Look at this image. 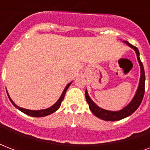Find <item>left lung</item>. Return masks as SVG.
I'll list each match as a JSON object with an SVG mask.
<instances>
[{"label":"left lung","instance_id":"left-lung-1","mask_svg":"<svg viewBox=\"0 0 150 150\" xmlns=\"http://www.w3.org/2000/svg\"><path fill=\"white\" fill-rule=\"evenodd\" d=\"M123 43H126L129 47L132 48L133 50L135 51L136 56H137L138 61L139 64L140 66V79L139 83V86L136 90L135 96L133 99L131 100V102L128 103L127 106L124 107L123 109L117 110V111H111V110H107L103 109L101 107L95 103L91 100L89 97L87 89H86V100L88 104H89V109L92 111V113L95 115L96 117L99 118L104 120V121H116L121 120V119L125 118L127 117L130 116L131 114L134 113V112L138 109V107H139V105L142 103V100L143 99L145 93V71L144 68H143V64H142V61L140 60L139 57V51L138 50V48L135 46L132 45L129 43L128 41H123Z\"/></svg>","mask_w":150,"mask_h":150}]
</instances>
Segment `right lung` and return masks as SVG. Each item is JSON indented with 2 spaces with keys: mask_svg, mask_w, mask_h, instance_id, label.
I'll return each instance as SVG.
<instances>
[{
  "mask_svg": "<svg viewBox=\"0 0 150 150\" xmlns=\"http://www.w3.org/2000/svg\"><path fill=\"white\" fill-rule=\"evenodd\" d=\"M71 82H71L70 83H68V84L66 86V87L64 88V89L63 93H62V94H61V96H60V98L58 99V100H57V102L55 103H54L53 106H51V107H49V108H47V109L38 110H33L25 109V108H22V107H19L18 106H17V105L15 104V103L13 102V100L11 99V97L9 96V95H8V91H7V89H6V91H7L8 98H9V100H10L11 102L12 103V104L14 105V106H15V107H16L17 109L19 110L20 111L23 112L24 114H27V115H29V116H31V117H40L47 116V115H49V114H53L54 112H55L56 110H57L59 109V107H61V102L63 101L64 98V95H65V93H66V91H67V89H68V87L70 86V85L71 84Z\"/></svg>",
  "mask_w": 150,
  "mask_h": 150,
  "instance_id": "1",
  "label": "right lung"
}]
</instances>
